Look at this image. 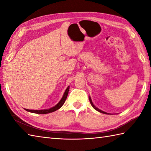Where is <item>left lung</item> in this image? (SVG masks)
<instances>
[{
    "label": "left lung",
    "mask_w": 151,
    "mask_h": 151,
    "mask_svg": "<svg viewBox=\"0 0 151 151\" xmlns=\"http://www.w3.org/2000/svg\"><path fill=\"white\" fill-rule=\"evenodd\" d=\"M89 101H90V102H91V106L93 107V108L94 109H95L96 110H97L98 111H99V112H101V113H102V114H107V113H106V112H104V111H102V110H99V108H96L95 106L93 105V102H92V101H91V98L90 97H89Z\"/></svg>",
    "instance_id": "left-lung-1"
}]
</instances>
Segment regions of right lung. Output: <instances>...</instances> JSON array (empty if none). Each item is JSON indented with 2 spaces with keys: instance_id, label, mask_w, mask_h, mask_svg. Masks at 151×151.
Instances as JSON below:
<instances>
[{
  "instance_id": "obj_1",
  "label": "right lung",
  "mask_w": 151,
  "mask_h": 151,
  "mask_svg": "<svg viewBox=\"0 0 151 151\" xmlns=\"http://www.w3.org/2000/svg\"><path fill=\"white\" fill-rule=\"evenodd\" d=\"M69 90V86H68V88L66 89V90L64 93L63 97L61 99L60 101L55 106H54L52 108H51L50 109H48V110H28V109H25L27 111L32 112V113H34V114H49L51 113V112H53L54 111H56L57 110H58L59 108L62 106L63 104L65 102L66 99L67 97V95H68V92Z\"/></svg>"
}]
</instances>
